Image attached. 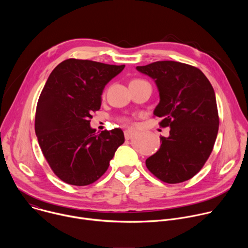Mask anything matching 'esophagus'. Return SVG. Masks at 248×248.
Listing matches in <instances>:
<instances>
[{
  "label": "esophagus",
  "instance_id": "obj_1",
  "mask_svg": "<svg viewBox=\"0 0 248 248\" xmlns=\"http://www.w3.org/2000/svg\"><path fill=\"white\" fill-rule=\"evenodd\" d=\"M136 133V130L133 129V128H129V129H126L124 130V137L125 139H130L133 137V135Z\"/></svg>",
  "mask_w": 248,
  "mask_h": 248
}]
</instances>
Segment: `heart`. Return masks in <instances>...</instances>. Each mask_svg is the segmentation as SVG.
Here are the masks:
<instances>
[{"label":"heart","mask_w":248,"mask_h":248,"mask_svg":"<svg viewBox=\"0 0 248 248\" xmlns=\"http://www.w3.org/2000/svg\"><path fill=\"white\" fill-rule=\"evenodd\" d=\"M124 121H127V120H126V119H124Z\"/></svg>","instance_id":"1"}]
</instances>
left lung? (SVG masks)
I'll return each instance as SVG.
<instances>
[{"label": "left lung", "instance_id": "8db88e82", "mask_svg": "<svg viewBox=\"0 0 248 248\" xmlns=\"http://www.w3.org/2000/svg\"><path fill=\"white\" fill-rule=\"evenodd\" d=\"M136 69L154 79L160 96L154 116L162 119V127L170 128L146 167L167 184L186 182L202 169L215 144L219 116L214 89L199 68L186 63L160 61Z\"/></svg>", "mask_w": 248, "mask_h": 248}]
</instances>
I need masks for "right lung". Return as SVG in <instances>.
I'll return each mask as SVG.
<instances>
[{
    "label": "right lung",
    "mask_w": 248,
    "mask_h": 248,
    "mask_svg": "<svg viewBox=\"0 0 248 248\" xmlns=\"http://www.w3.org/2000/svg\"><path fill=\"white\" fill-rule=\"evenodd\" d=\"M123 65L68 59L59 63L40 94L35 133L51 169L62 182L78 186L93 184L108 170L124 142L120 128L96 134L91 113L101 107V95Z\"/></svg>",
    "instance_id": "1"
}]
</instances>
